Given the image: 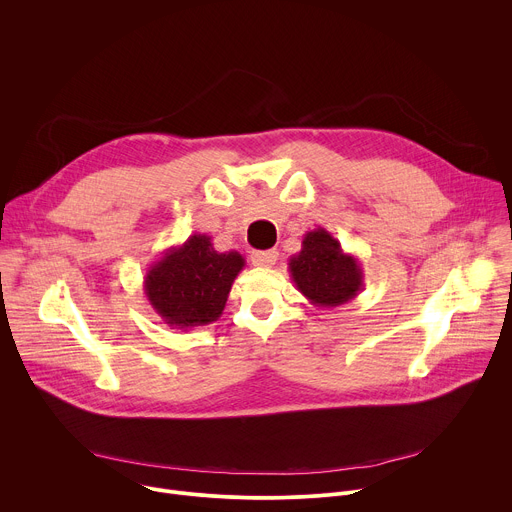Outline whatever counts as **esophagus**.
<instances>
[{
	"label": "esophagus",
	"instance_id": "34e87169",
	"mask_svg": "<svg viewBox=\"0 0 512 512\" xmlns=\"http://www.w3.org/2000/svg\"><path fill=\"white\" fill-rule=\"evenodd\" d=\"M277 261V251H253L251 263L255 267H273Z\"/></svg>",
	"mask_w": 512,
	"mask_h": 512
}]
</instances>
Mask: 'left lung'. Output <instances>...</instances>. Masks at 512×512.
I'll use <instances>...</instances> for the list:
<instances>
[{
  "label": "left lung",
  "instance_id": "8db88e82",
  "mask_svg": "<svg viewBox=\"0 0 512 512\" xmlns=\"http://www.w3.org/2000/svg\"><path fill=\"white\" fill-rule=\"evenodd\" d=\"M287 269L298 291L318 308H336L354 300L364 283L358 259L322 227L304 235L302 251L289 257Z\"/></svg>",
  "mask_w": 512,
  "mask_h": 512
}]
</instances>
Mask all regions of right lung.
<instances>
[{"label": "right lung", "instance_id": "add662e5", "mask_svg": "<svg viewBox=\"0 0 512 512\" xmlns=\"http://www.w3.org/2000/svg\"><path fill=\"white\" fill-rule=\"evenodd\" d=\"M208 235H190L170 247L143 277L150 306L170 328L188 330L221 318L235 277L245 267L237 251H214Z\"/></svg>", "mask_w": 512, "mask_h": 512}]
</instances>
